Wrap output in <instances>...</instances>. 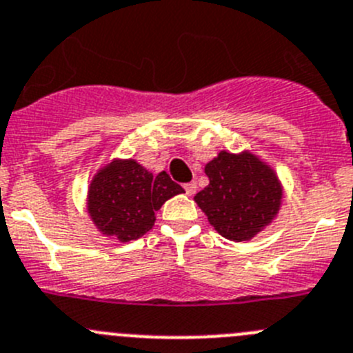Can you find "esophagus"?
I'll use <instances>...</instances> for the list:
<instances>
[{
    "instance_id": "obj_1",
    "label": "esophagus",
    "mask_w": 353,
    "mask_h": 353,
    "mask_svg": "<svg viewBox=\"0 0 353 353\" xmlns=\"http://www.w3.org/2000/svg\"><path fill=\"white\" fill-rule=\"evenodd\" d=\"M183 189H185L187 196H192V194H196V189H198V185H196V182H189L183 185Z\"/></svg>"
}]
</instances>
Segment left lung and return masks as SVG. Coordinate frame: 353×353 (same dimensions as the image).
Listing matches in <instances>:
<instances>
[{"mask_svg":"<svg viewBox=\"0 0 353 353\" xmlns=\"http://www.w3.org/2000/svg\"><path fill=\"white\" fill-rule=\"evenodd\" d=\"M210 183L194 196L219 234L248 241L273 222L283 189L276 173L252 152H219L205 166Z\"/></svg>","mask_w":353,"mask_h":353,"instance_id":"obj_1","label":"left lung"}]
</instances>
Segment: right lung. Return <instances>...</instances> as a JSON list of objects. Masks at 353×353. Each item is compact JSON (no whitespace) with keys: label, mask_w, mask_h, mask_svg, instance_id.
<instances>
[{"label":"right lung","mask_w":353,"mask_h":353,"mask_svg":"<svg viewBox=\"0 0 353 353\" xmlns=\"http://www.w3.org/2000/svg\"><path fill=\"white\" fill-rule=\"evenodd\" d=\"M182 192L166 171L154 176L134 159H113L90 182L87 212L101 234L125 243L150 231L155 212Z\"/></svg>","instance_id":"obj_1"}]
</instances>
